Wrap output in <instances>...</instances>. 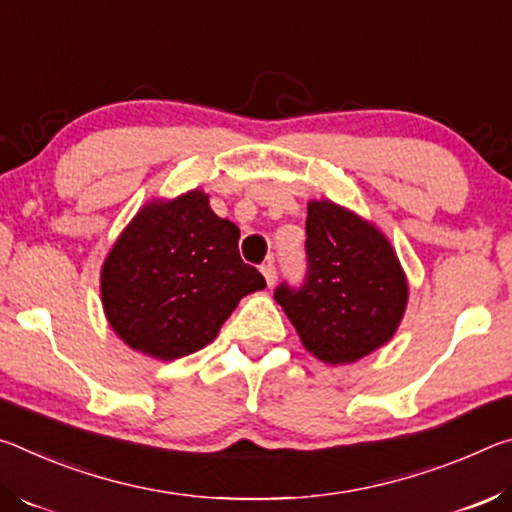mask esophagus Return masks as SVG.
Here are the masks:
<instances>
[{"label": "esophagus", "mask_w": 512, "mask_h": 512, "mask_svg": "<svg viewBox=\"0 0 512 512\" xmlns=\"http://www.w3.org/2000/svg\"><path fill=\"white\" fill-rule=\"evenodd\" d=\"M261 272H263V276H265V281H267V286H274V281H276V267L272 265V263H265L263 267H261Z\"/></svg>", "instance_id": "34e87169"}]
</instances>
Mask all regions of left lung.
Here are the masks:
<instances>
[{
  "instance_id": "8db88e82",
  "label": "left lung",
  "mask_w": 512,
  "mask_h": 512,
  "mask_svg": "<svg viewBox=\"0 0 512 512\" xmlns=\"http://www.w3.org/2000/svg\"><path fill=\"white\" fill-rule=\"evenodd\" d=\"M306 279L274 290L304 347L345 365L385 345L404 317L406 274L388 238L329 199L308 201Z\"/></svg>"
}]
</instances>
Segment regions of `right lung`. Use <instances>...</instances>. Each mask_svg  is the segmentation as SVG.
I'll list each match as a JSON object with an SVG mask.
<instances>
[{"label": "right lung", "mask_w": 512, "mask_h": 512, "mask_svg": "<svg viewBox=\"0 0 512 512\" xmlns=\"http://www.w3.org/2000/svg\"><path fill=\"white\" fill-rule=\"evenodd\" d=\"M240 229L190 190L149 201L102 265L108 324L131 349L174 360L206 347L238 301L265 279L238 251Z\"/></svg>", "instance_id": "1"}]
</instances>
